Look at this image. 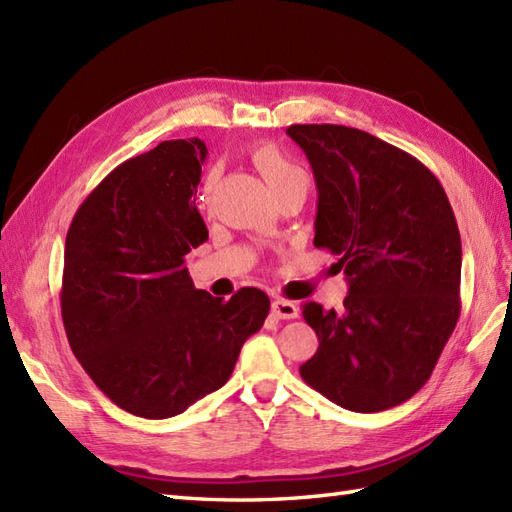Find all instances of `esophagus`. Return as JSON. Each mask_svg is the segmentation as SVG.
Here are the masks:
<instances>
[{"mask_svg":"<svg viewBox=\"0 0 512 512\" xmlns=\"http://www.w3.org/2000/svg\"><path fill=\"white\" fill-rule=\"evenodd\" d=\"M272 313L281 320H294L298 316V307L292 300H285V298H274L272 300Z\"/></svg>","mask_w":512,"mask_h":512,"instance_id":"34e87169","label":"esophagus"}]
</instances>
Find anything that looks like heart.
I'll return each instance as SVG.
<instances>
[{
  "label": "heart",
  "instance_id": "obj_1",
  "mask_svg": "<svg viewBox=\"0 0 512 512\" xmlns=\"http://www.w3.org/2000/svg\"><path fill=\"white\" fill-rule=\"evenodd\" d=\"M251 157H253V164L259 170V175L266 179L268 188L274 192L277 199L292 192L307 194L309 190L307 170L300 164H296L292 157H287L277 144H257V147L251 151ZM216 183H218V170L214 168L205 179V188L201 196L205 205L209 203V199H212Z\"/></svg>",
  "mask_w": 512,
  "mask_h": 512
}]
</instances>
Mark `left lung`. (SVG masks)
<instances>
[{
	"mask_svg": "<svg viewBox=\"0 0 512 512\" xmlns=\"http://www.w3.org/2000/svg\"><path fill=\"white\" fill-rule=\"evenodd\" d=\"M318 186L313 244L339 255L344 313L305 303L318 350L303 381L357 413L426 385L461 316V233L439 179L368 131L292 125Z\"/></svg>",
	"mask_w": 512,
	"mask_h": 512,
	"instance_id": "8db88e82",
	"label": "left lung"
}]
</instances>
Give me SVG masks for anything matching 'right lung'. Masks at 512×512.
I'll use <instances>...</instances> for the list:
<instances>
[{"mask_svg": "<svg viewBox=\"0 0 512 512\" xmlns=\"http://www.w3.org/2000/svg\"><path fill=\"white\" fill-rule=\"evenodd\" d=\"M207 149L164 140L116 166L77 209L64 244L60 307L86 374L123 411L179 415L229 381L270 298L196 290L186 255L207 240L194 205Z\"/></svg>", "mask_w": 512, "mask_h": 512, "instance_id": "obj_1", "label": "right lung"}]
</instances>
